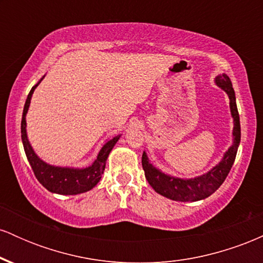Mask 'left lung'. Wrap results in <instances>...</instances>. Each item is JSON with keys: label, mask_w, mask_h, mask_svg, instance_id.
<instances>
[{"label": "left lung", "mask_w": 263, "mask_h": 263, "mask_svg": "<svg viewBox=\"0 0 263 263\" xmlns=\"http://www.w3.org/2000/svg\"><path fill=\"white\" fill-rule=\"evenodd\" d=\"M215 83L228 93L229 99H230L231 116L234 119V131H232L234 142H232V146L226 151L221 162L216 164L213 170H210L203 176L192 178V179H182V178L164 174L163 172L157 170L155 165L151 164L146 152H143L142 167H143L146 179L148 180L149 185L163 197L177 201H198L208 198L224 183L232 164H234L241 140L240 117H238L236 106V98H235L231 80L228 75L222 74L216 77Z\"/></svg>", "instance_id": "left-lung-1"}]
</instances>
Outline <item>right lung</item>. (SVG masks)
Listing matches in <instances>:
<instances>
[{"label": "right lung", "mask_w": 263, "mask_h": 263, "mask_svg": "<svg viewBox=\"0 0 263 263\" xmlns=\"http://www.w3.org/2000/svg\"><path fill=\"white\" fill-rule=\"evenodd\" d=\"M43 78L31 89L28 96H27L25 108H23L22 122H21V134H22V142L23 147H25L27 159H28L33 172H34V176L38 179V182L45 189L49 190V192L62 195H75L80 194V193L89 192V190H91L96 184L100 182L101 174L104 173L105 165H106L107 157L110 155L111 149L114 148L115 144H116V142L120 140L121 135L115 136L114 138L108 140L101 147L98 158L93 161L90 167L81 168V170L80 168L70 167H55V165H50L42 161L34 153L28 138H27L26 115L27 111H28L29 104H31L33 91L39 85V83L43 80Z\"/></svg>", "instance_id": "add662e5"}]
</instances>
